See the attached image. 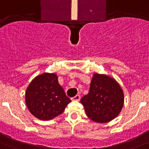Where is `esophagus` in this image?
<instances>
[{"mask_svg":"<svg viewBox=\"0 0 149 149\" xmlns=\"http://www.w3.org/2000/svg\"><path fill=\"white\" fill-rule=\"evenodd\" d=\"M80 100V96L79 95H76L74 97L72 98V100Z\"/></svg>","mask_w":149,"mask_h":149,"instance_id":"esophagus-1","label":"esophagus"}]
</instances>
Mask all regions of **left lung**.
Here are the masks:
<instances>
[{"instance_id":"1","label":"left lung","mask_w":149,"mask_h":149,"mask_svg":"<svg viewBox=\"0 0 149 149\" xmlns=\"http://www.w3.org/2000/svg\"><path fill=\"white\" fill-rule=\"evenodd\" d=\"M87 117L93 121L106 123L119 114L124 104L122 89L114 79L95 73L88 94L80 100Z\"/></svg>"}]
</instances>
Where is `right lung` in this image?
I'll list each match as a JSON object with an SVG mask.
<instances>
[{"label":"right lung","instance_id":"add662e5","mask_svg":"<svg viewBox=\"0 0 149 149\" xmlns=\"http://www.w3.org/2000/svg\"><path fill=\"white\" fill-rule=\"evenodd\" d=\"M29 111L38 119L48 120L59 115L71 100L65 95L54 73H43L31 82L25 93Z\"/></svg>","mask_w":149,"mask_h":149}]
</instances>
